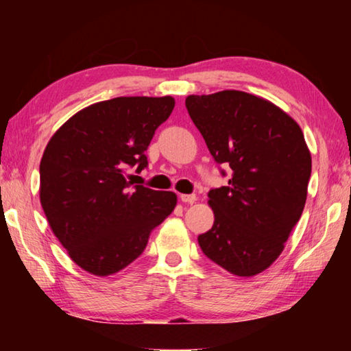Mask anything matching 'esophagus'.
I'll use <instances>...</instances> for the list:
<instances>
[{"label":"esophagus","mask_w":351,"mask_h":351,"mask_svg":"<svg viewBox=\"0 0 351 351\" xmlns=\"http://www.w3.org/2000/svg\"><path fill=\"white\" fill-rule=\"evenodd\" d=\"M181 201L184 204H193L195 201H197V195H181Z\"/></svg>","instance_id":"34e87169"}]
</instances>
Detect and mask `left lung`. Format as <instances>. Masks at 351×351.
Masks as SVG:
<instances>
[{"instance_id": "8db88e82", "label": "left lung", "mask_w": 351, "mask_h": 351, "mask_svg": "<svg viewBox=\"0 0 351 351\" xmlns=\"http://www.w3.org/2000/svg\"><path fill=\"white\" fill-rule=\"evenodd\" d=\"M190 117L229 186L212 189L215 221L198 237L206 257L239 277L274 263L304 212L311 153L293 117L269 100L226 90L187 96ZM224 175V171H223Z\"/></svg>"}]
</instances>
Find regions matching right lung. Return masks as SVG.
Instances as JSON below:
<instances>
[{"instance_id": "add662e5", "label": "right lung", "mask_w": 351, "mask_h": 351, "mask_svg": "<svg viewBox=\"0 0 351 351\" xmlns=\"http://www.w3.org/2000/svg\"><path fill=\"white\" fill-rule=\"evenodd\" d=\"M175 99L116 97L68 119L40 162V203L69 257L93 276L116 274L144 252L152 230L176 206L173 192L133 182Z\"/></svg>"}]
</instances>
